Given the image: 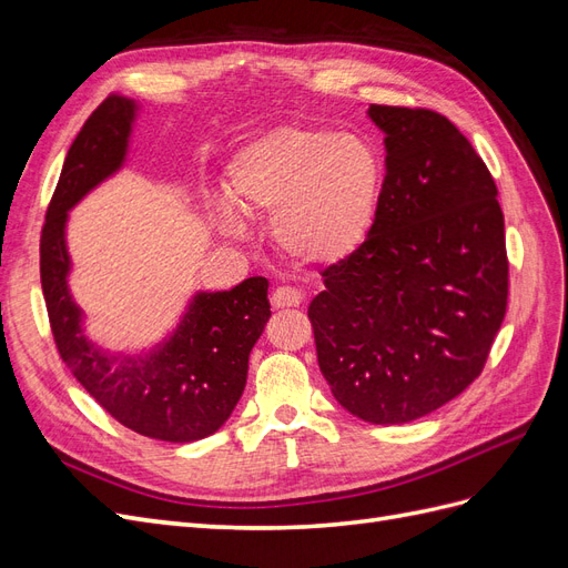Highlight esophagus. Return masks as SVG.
I'll use <instances>...</instances> for the list:
<instances>
[{
  "instance_id": "1",
  "label": "esophagus",
  "mask_w": 568,
  "mask_h": 568,
  "mask_svg": "<svg viewBox=\"0 0 568 568\" xmlns=\"http://www.w3.org/2000/svg\"><path fill=\"white\" fill-rule=\"evenodd\" d=\"M303 303V294L296 286H277L272 291V307L282 311V307H298Z\"/></svg>"
}]
</instances>
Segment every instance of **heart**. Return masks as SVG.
I'll list each match as a JSON object with an SVG mask.
<instances>
[{"label": "heart", "instance_id": "obj_1", "mask_svg": "<svg viewBox=\"0 0 568 568\" xmlns=\"http://www.w3.org/2000/svg\"><path fill=\"white\" fill-rule=\"evenodd\" d=\"M384 184V159L365 136L284 125L236 153L225 192L236 211L274 217V242L294 261L332 265L365 244Z\"/></svg>", "mask_w": 568, "mask_h": 568}]
</instances>
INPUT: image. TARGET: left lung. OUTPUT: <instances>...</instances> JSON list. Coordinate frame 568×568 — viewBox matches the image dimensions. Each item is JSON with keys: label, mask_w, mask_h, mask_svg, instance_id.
Returning <instances> with one entry per match:
<instances>
[{"label": "left lung", "mask_w": 568, "mask_h": 568, "mask_svg": "<svg viewBox=\"0 0 568 568\" xmlns=\"http://www.w3.org/2000/svg\"><path fill=\"white\" fill-rule=\"evenodd\" d=\"M386 184L365 244L322 270L307 307L334 398L369 424L443 407L484 372L507 313L497 186L471 142L432 109L369 106Z\"/></svg>", "instance_id": "8db88e82"}]
</instances>
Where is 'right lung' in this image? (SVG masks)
<instances>
[{"label":"right lung","instance_id":"right-lung-1","mask_svg":"<svg viewBox=\"0 0 568 568\" xmlns=\"http://www.w3.org/2000/svg\"><path fill=\"white\" fill-rule=\"evenodd\" d=\"M134 104L111 94L84 120L47 205L40 280L51 336L65 367L113 419L132 432L192 443L227 422L246 386L248 353L270 320L267 280L199 294L178 332L146 357L106 355L82 336L80 311L65 286L68 211L125 159Z\"/></svg>","mask_w":568,"mask_h":568}]
</instances>
